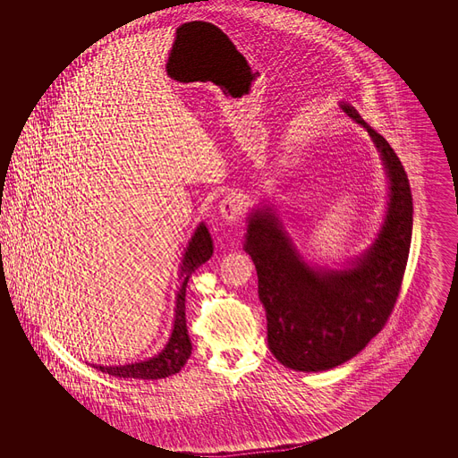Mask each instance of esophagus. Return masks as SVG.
Here are the masks:
<instances>
[{"instance_id": "34e87169", "label": "esophagus", "mask_w": 458, "mask_h": 458, "mask_svg": "<svg viewBox=\"0 0 458 458\" xmlns=\"http://www.w3.org/2000/svg\"><path fill=\"white\" fill-rule=\"evenodd\" d=\"M245 201L240 194H226L220 203V213L225 222L235 223L242 218V215L245 213Z\"/></svg>"}]
</instances>
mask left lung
Instances as JSON below:
<instances>
[{
    "instance_id": "8db88e82",
    "label": "left lung",
    "mask_w": 458,
    "mask_h": 458,
    "mask_svg": "<svg viewBox=\"0 0 458 458\" xmlns=\"http://www.w3.org/2000/svg\"><path fill=\"white\" fill-rule=\"evenodd\" d=\"M341 107L366 127L388 173V215L375 245L352 268L314 270L301 260L270 209L251 213L247 228L245 251L259 276L268 346L295 371L335 368L386 326L411 243L413 198L400 157L354 107L344 102Z\"/></svg>"
}]
</instances>
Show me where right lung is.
<instances>
[{
	"label": "right lung",
	"instance_id": "right-lung-1",
	"mask_svg": "<svg viewBox=\"0 0 458 458\" xmlns=\"http://www.w3.org/2000/svg\"><path fill=\"white\" fill-rule=\"evenodd\" d=\"M211 253H213V242L207 226L201 223L194 232L181 265V276L184 280L181 284V289L176 297L174 329L167 341L166 347L157 356H154L151 360L134 362V364H125V366L94 364V368L106 375L115 376V377H134V379H161V377L180 373L184 362L191 356V339L188 335V327H186V304H184L186 285H188L190 276L199 265L209 260Z\"/></svg>",
	"mask_w": 458,
	"mask_h": 458
}]
</instances>
